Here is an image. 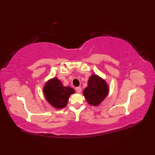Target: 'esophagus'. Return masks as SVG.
<instances>
[{
    "label": "esophagus",
    "mask_w": 155,
    "mask_h": 155,
    "mask_svg": "<svg viewBox=\"0 0 155 155\" xmlns=\"http://www.w3.org/2000/svg\"><path fill=\"white\" fill-rule=\"evenodd\" d=\"M75 90L77 91L78 93H80L81 91V87H77L75 88Z\"/></svg>",
    "instance_id": "34e87169"
}]
</instances>
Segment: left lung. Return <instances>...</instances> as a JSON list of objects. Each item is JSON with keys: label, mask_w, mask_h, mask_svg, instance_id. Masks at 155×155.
Here are the masks:
<instances>
[{"label": "left lung", "mask_w": 155, "mask_h": 155, "mask_svg": "<svg viewBox=\"0 0 155 155\" xmlns=\"http://www.w3.org/2000/svg\"><path fill=\"white\" fill-rule=\"evenodd\" d=\"M87 85L83 91V95L91 105H98L108 94L109 90L105 81L97 75H92Z\"/></svg>", "instance_id": "1"}]
</instances>
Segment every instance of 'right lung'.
Wrapping results in <instances>:
<instances>
[{"instance_id": "obj_1", "label": "right lung", "mask_w": 155, "mask_h": 155, "mask_svg": "<svg viewBox=\"0 0 155 155\" xmlns=\"http://www.w3.org/2000/svg\"><path fill=\"white\" fill-rule=\"evenodd\" d=\"M44 92L47 101L51 105L57 109H62L66 106L68 98L74 93V90L70 87H64L61 81L54 78L46 84Z\"/></svg>"}]
</instances>
